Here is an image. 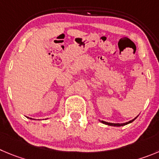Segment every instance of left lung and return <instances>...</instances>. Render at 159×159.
<instances>
[{
  "label": "left lung",
  "mask_w": 159,
  "mask_h": 159,
  "mask_svg": "<svg viewBox=\"0 0 159 159\" xmlns=\"http://www.w3.org/2000/svg\"><path fill=\"white\" fill-rule=\"evenodd\" d=\"M136 118H135L134 119L131 120V121H128V122H125V123H121V124H120V123H110V122H107V121H100L102 123H103V124H106V125H111V126H123V125H125L129 124V123H131L133 122V121H134L135 119H136Z\"/></svg>",
  "instance_id": "1"
}]
</instances>
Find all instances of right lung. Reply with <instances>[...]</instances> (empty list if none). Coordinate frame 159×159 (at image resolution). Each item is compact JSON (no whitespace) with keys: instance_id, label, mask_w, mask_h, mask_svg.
<instances>
[{"instance_id":"obj_1","label":"right lung","mask_w":159,"mask_h":159,"mask_svg":"<svg viewBox=\"0 0 159 159\" xmlns=\"http://www.w3.org/2000/svg\"><path fill=\"white\" fill-rule=\"evenodd\" d=\"M30 119H31V118H30Z\"/></svg>"}]
</instances>
